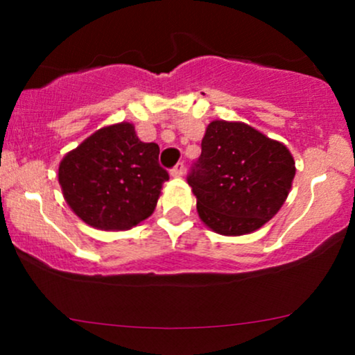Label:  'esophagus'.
<instances>
[{
  "instance_id": "1",
  "label": "esophagus",
  "mask_w": 355,
  "mask_h": 355,
  "mask_svg": "<svg viewBox=\"0 0 355 355\" xmlns=\"http://www.w3.org/2000/svg\"><path fill=\"white\" fill-rule=\"evenodd\" d=\"M170 175H172V177H183V175H185V165H183V162H178V164L170 170Z\"/></svg>"
}]
</instances>
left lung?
Returning a JSON list of instances; mask_svg holds the SVG:
<instances>
[{"label": "left lung", "mask_w": 355, "mask_h": 355, "mask_svg": "<svg viewBox=\"0 0 355 355\" xmlns=\"http://www.w3.org/2000/svg\"><path fill=\"white\" fill-rule=\"evenodd\" d=\"M295 162L287 146L240 121L207 126L202 155L187 182L198 217L220 235H245L266 225L284 205Z\"/></svg>", "instance_id": "obj_1"}]
</instances>
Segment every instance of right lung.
Segmentation results:
<instances>
[{
    "label": "right lung",
    "mask_w": 355,
    "mask_h": 355,
    "mask_svg": "<svg viewBox=\"0 0 355 355\" xmlns=\"http://www.w3.org/2000/svg\"><path fill=\"white\" fill-rule=\"evenodd\" d=\"M157 144H144L135 126H105L64 155L58 168L70 209L100 230H128L148 218L168 173Z\"/></svg>",
    "instance_id": "1"
}]
</instances>
